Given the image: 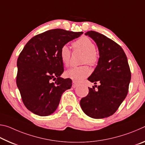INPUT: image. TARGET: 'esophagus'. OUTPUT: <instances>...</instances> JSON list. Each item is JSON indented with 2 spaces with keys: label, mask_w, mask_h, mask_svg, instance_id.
Listing matches in <instances>:
<instances>
[{
  "label": "esophagus",
  "mask_w": 145,
  "mask_h": 145,
  "mask_svg": "<svg viewBox=\"0 0 145 145\" xmlns=\"http://www.w3.org/2000/svg\"><path fill=\"white\" fill-rule=\"evenodd\" d=\"M77 85H78V84L77 82H76L75 81H74V80H73V84H72V87L73 88H76L77 86Z\"/></svg>",
  "instance_id": "1"
}]
</instances>
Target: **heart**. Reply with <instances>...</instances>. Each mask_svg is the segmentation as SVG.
Wrapping results in <instances>:
<instances>
[{"label":"heart","mask_w":145,"mask_h":145,"mask_svg":"<svg viewBox=\"0 0 145 145\" xmlns=\"http://www.w3.org/2000/svg\"><path fill=\"white\" fill-rule=\"evenodd\" d=\"M73 47L74 49L80 50L84 52L82 59L83 63H88L90 65L94 66L98 63L99 55L95 49V43L90 38L86 36L80 38L73 43ZM59 54L63 65L68 67L70 65L71 57L70 48L67 45H63L60 49ZM89 73V68L87 65H84L70 68L65 72V75L68 78H72L74 81L79 82L88 77Z\"/></svg>","instance_id":"b5f03b06"}]
</instances>
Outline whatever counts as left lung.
I'll list each match as a JSON object with an SVG mask.
<instances>
[{"mask_svg": "<svg viewBox=\"0 0 145 145\" xmlns=\"http://www.w3.org/2000/svg\"><path fill=\"white\" fill-rule=\"evenodd\" d=\"M95 41L100 57L94 72L88 78L97 89L88 88L89 93L80 100L82 111L88 116L101 119L113 114L125 99L131 73L125 53L118 44L97 32L85 33Z\"/></svg>", "mask_w": 145, "mask_h": 145, "instance_id": "left-lung-1", "label": "left lung"}]
</instances>
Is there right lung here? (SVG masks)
Returning <instances> with one entry per match:
<instances>
[{"label": "right lung", "mask_w": 145, "mask_h": 145, "mask_svg": "<svg viewBox=\"0 0 145 145\" xmlns=\"http://www.w3.org/2000/svg\"><path fill=\"white\" fill-rule=\"evenodd\" d=\"M82 33L61 29L45 31L32 38L20 54L16 85L24 104L34 114H52L63 93L71 88L72 80L60 77L64 68L59 51Z\"/></svg>", "instance_id": "add662e5"}]
</instances>
